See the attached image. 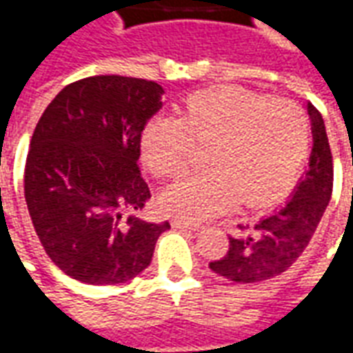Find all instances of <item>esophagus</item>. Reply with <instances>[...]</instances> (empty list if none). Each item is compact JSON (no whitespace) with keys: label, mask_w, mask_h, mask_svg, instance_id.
I'll return each instance as SVG.
<instances>
[{"label":"esophagus","mask_w":353,"mask_h":353,"mask_svg":"<svg viewBox=\"0 0 353 353\" xmlns=\"http://www.w3.org/2000/svg\"><path fill=\"white\" fill-rule=\"evenodd\" d=\"M172 227H176V229H189V230H199L200 225L199 223H191V221H185V219H172Z\"/></svg>","instance_id":"34e87169"}]
</instances>
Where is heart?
Returning a JSON list of instances; mask_svg holds the SVG:
<instances>
[{"instance_id":"obj_1","label":"heart","mask_w":353,"mask_h":353,"mask_svg":"<svg viewBox=\"0 0 353 353\" xmlns=\"http://www.w3.org/2000/svg\"><path fill=\"white\" fill-rule=\"evenodd\" d=\"M310 119L296 101L272 100L221 87L191 96L183 113L154 119L141 134V157L157 177L189 168L192 143L208 147L210 170L162 192V208L187 221H204L244 206L272 204L295 183L310 153Z\"/></svg>"}]
</instances>
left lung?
I'll use <instances>...</instances> for the list:
<instances>
[{
    "instance_id": "obj_1",
    "label": "left lung",
    "mask_w": 353,
    "mask_h": 353,
    "mask_svg": "<svg viewBox=\"0 0 353 353\" xmlns=\"http://www.w3.org/2000/svg\"><path fill=\"white\" fill-rule=\"evenodd\" d=\"M312 123L310 162L291 199L255 225H238L242 236H229V252L210 263L215 274L236 283H255L280 276L293 265L323 217L333 192V154L323 117L308 103Z\"/></svg>"
}]
</instances>
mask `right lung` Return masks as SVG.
Returning <instances> with one entry per match:
<instances>
[{
	"label": "right lung",
	"instance_id": "1",
	"mask_svg": "<svg viewBox=\"0 0 353 353\" xmlns=\"http://www.w3.org/2000/svg\"><path fill=\"white\" fill-rule=\"evenodd\" d=\"M162 94L154 81L94 75L62 88L35 126L24 170L28 212L43 250L73 280L117 285L136 278L170 229L123 215L151 199L139 143Z\"/></svg>",
	"mask_w": 353,
	"mask_h": 353
}]
</instances>
